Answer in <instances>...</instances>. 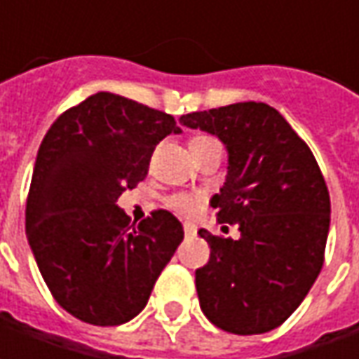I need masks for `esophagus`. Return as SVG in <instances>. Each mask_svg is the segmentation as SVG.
Instances as JSON below:
<instances>
[{
    "mask_svg": "<svg viewBox=\"0 0 359 359\" xmlns=\"http://www.w3.org/2000/svg\"><path fill=\"white\" fill-rule=\"evenodd\" d=\"M184 233H186V236H196V228H194V226H189V224H186V226H184Z\"/></svg>",
    "mask_w": 359,
    "mask_h": 359,
    "instance_id": "obj_1",
    "label": "esophagus"
}]
</instances>
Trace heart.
<instances>
[{
	"label": "heart",
	"instance_id": "b5f03b06",
	"mask_svg": "<svg viewBox=\"0 0 359 359\" xmlns=\"http://www.w3.org/2000/svg\"><path fill=\"white\" fill-rule=\"evenodd\" d=\"M210 142H215V140L214 137H210V135L200 133V135H194V137L189 140V147H191V151H194V149H198L201 145L210 144ZM201 203H203V198H201V196L186 194V191L173 194V196L168 198V208L173 210L175 214L186 215V217H194V215L200 214Z\"/></svg>",
	"mask_w": 359,
	"mask_h": 359
}]
</instances>
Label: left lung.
<instances>
[{"label": "left lung", "instance_id": "8db88e82", "mask_svg": "<svg viewBox=\"0 0 359 359\" xmlns=\"http://www.w3.org/2000/svg\"><path fill=\"white\" fill-rule=\"evenodd\" d=\"M228 147V177L212 198L219 224L240 238L200 229L210 262L196 269L201 311L219 330L252 336L282 325L324 266L330 194L308 144L268 104H231L182 116Z\"/></svg>", "mask_w": 359, "mask_h": 359}]
</instances>
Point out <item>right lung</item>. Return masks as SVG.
Here are the masks:
<instances>
[{"mask_svg":"<svg viewBox=\"0 0 359 359\" xmlns=\"http://www.w3.org/2000/svg\"><path fill=\"white\" fill-rule=\"evenodd\" d=\"M175 119L100 91L51 123L35 159L25 231L53 299L91 325H119L144 310L184 240L180 219L156 210L140 224L118 208L144 182Z\"/></svg>","mask_w":359,"mask_h":359,"instance_id":"right-lung-1","label":"right lung"}]
</instances>
